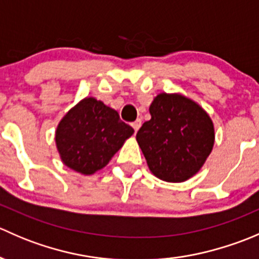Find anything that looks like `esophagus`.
Listing matches in <instances>:
<instances>
[{"label": "esophagus", "instance_id": "esophagus-1", "mask_svg": "<svg viewBox=\"0 0 259 259\" xmlns=\"http://www.w3.org/2000/svg\"><path fill=\"white\" fill-rule=\"evenodd\" d=\"M132 126L134 127V130H135V132H138V130H139V127L142 126V120H140V119H137V120H135L134 122H133V124H132Z\"/></svg>", "mask_w": 259, "mask_h": 259}]
</instances>
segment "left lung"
I'll return each mask as SVG.
<instances>
[{"mask_svg":"<svg viewBox=\"0 0 259 259\" xmlns=\"http://www.w3.org/2000/svg\"><path fill=\"white\" fill-rule=\"evenodd\" d=\"M151 119L137 134L149 169L164 182L180 183L197 174L214 145L209 115L180 94L161 93L151 103Z\"/></svg>","mask_w":259,"mask_h":259,"instance_id":"obj_1","label":"left lung"}]
</instances>
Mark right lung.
<instances>
[{"instance_id":"obj_1","label":"right lung","mask_w":259,"mask_h":259,"mask_svg":"<svg viewBox=\"0 0 259 259\" xmlns=\"http://www.w3.org/2000/svg\"><path fill=\"white\" fill-rule=\"evenodd\" d=\"M134 134L116 110L95 98H85L59 122L57 150L62 163L83 176L103 169L125 140Z\"/></svg>"}]
</instances>
